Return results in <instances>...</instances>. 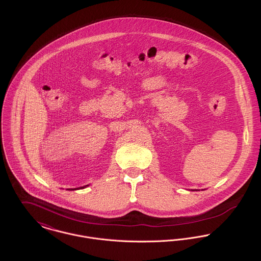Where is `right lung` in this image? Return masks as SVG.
Segmentation results:
<instances>
[{
  "mask_svg": "<svg viewBox=\"0 0 261 261\" xmlns=\"http://www.w3.org/2000/svg\"><path fill=\"white\" fill-rule=\"evenodd\" d=\"M86 186H88V185H86ZM86 186H84L83 187V188H85V187ZM69 190H70V191H71V190H76V189H69Z\"/></svg>",
  "mask_w": 261,
  "mask_h": 261,
  "instance_id": "obj_1",
  "label": "right lung"
}]
</instances>
